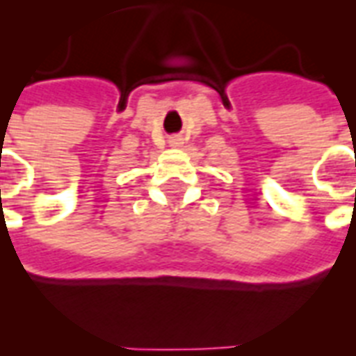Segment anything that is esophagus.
Wrapping results in <instances>:
<instances>
[{
	"label": "esophagus",
	"mask_w": 356,
	"mask_h": 356,
	"mask_svg": "<svg viewBox=\"0 0 356 356\" xmlns=\"http://www.w3.org/2000/svg\"><path fill=\"white\" fill-rule=\"evenodd\" d=\"M179 144H181V140H179V138L170 140V145H179Z\"/></svg>",
	"instance_id": "1"
}]
</instances>
